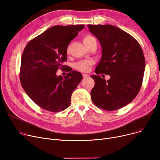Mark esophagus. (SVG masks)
<instances>
[{
  "label": "esophagus",
  "mask_w": 160,
  "mask_h": 160,
  "mask_svg": "<svg viewBox=\"0 0 160 160\" xmlns=\"http://www.w3.org/2000/svg\"><path fill=\"white\" fill-rule=\"evenodd\" d=\"M82 75H83V78H88V77H89V75L88 74H82Z\"/></svg>",
  "instance_id": "obj_1"
}]
</instances>
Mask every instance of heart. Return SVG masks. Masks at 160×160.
<instances>
[{"mask_svg": "<svg viewBox=\"0 0 160 160\" xmlns=\"http://www.w3.org/2000/svg\"><path fill=\"white\" fill-rule=\"evenodd\" d=\"M95 39L91 36H86L83 38V43H88L91 39ZM93 64V60H82L76 62L74 64V67L78 71L88 72L89 71L91 65Z\"/></svg>", "mask_w": 160, "mask_h": 160, "instance_id": "1", "label": "heart"}]
</instances>
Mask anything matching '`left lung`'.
<instances>
[{"instance_id":"obj_1","label":"left lung","mask_w":160,"mask_h":160,"mask_svg":"<svg viewBox=\"0 0 160 160\" xmlns=\"http://www.w3.org/2000/svg\"><path fill=\"white\" fill-rule=\"evenodd\" d=\"M99 41L102 57L91 75L95 86L91 91L94 104L107 111L118 110L130 103L141 87L145 60L138 42L130 34L110 24H88ZM111 76L106 81L98 74Z\"/></svg>"}]
</instances>
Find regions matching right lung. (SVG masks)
I'll list each match as a JSON object with an SVG mask.
<instances>
[{
	"instance_id": "add662e5",
	"label": "right lung",
	"mask_w": 160,
	"mask_h": 160,
	"mask_svg": "<svg viewBox=\"0 0 160 160\" xmlns=\"http://www.w3.org/2000/svg\"><path fill=\"white\" fill-rule=\"evenodd\" d=\"M84 25L54 26L32 39L22 58L20 80L28 97L41 108L57 112L71 104L72 92L82 79V74L72 71L66 77L57 76L59 68L67 60L70 42Z\"/></svg>"
}]
</instances>
